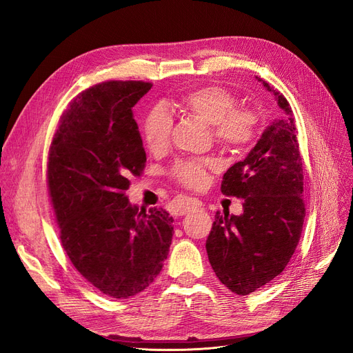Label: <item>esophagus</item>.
Instances as JSON below:
<instances>
[{"label":"esophagus","instance_id":"34e87169","mask_svg":"<svg viewBox=\"0 0 353 353\" xmlns=\"http://www.w3.org/2000/svg\"><path fill=\"white\" fill-rule=\"evenodd\" d=\"M199 208H200V205H199L197 200L188 199V200H184L183 203H181V205H179L178 209H176V213H178L179 216H183V215H187L188 212L194 210V209H199Z\"/></svg>","mask_w":353,"mask_h":353}]
</instances>
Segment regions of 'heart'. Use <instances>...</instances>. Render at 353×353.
I'll list each match as a JSON object with an SVG mask.
<instances>
[{
	"mask_svg": "<svg viewBox=\"0 0 353 353\" xmlns=\"http://www.w3.org/2000/svg\"><path fill=\"white\" fill-rule=\"evenodd\" d=\"M232 94L216 85H201L183 92L174 105L183 113L194 116L210 125L218 144L232 150L248 145L258 132V116L248 108H234ZM172 132V119L162 110L154 109L145 117L144 141L152 153L165 152ZM210 159L181 160L172 175L185 187L197 188L205 184L206 169L212 166Z\"/></svg>",
	"mask_w": 353,
	"mask_h": 353,
	"instance_id": "obj_1",
	"label": "heart"
}]
</instances>
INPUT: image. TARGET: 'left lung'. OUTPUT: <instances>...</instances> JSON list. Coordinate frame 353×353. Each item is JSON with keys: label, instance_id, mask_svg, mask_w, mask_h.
<instances>
[{"label": "left lung", "instance_id": "8db88e82", "mask_svg": "<svg viewBox=\"0 0 353 353\" xmlns=\"http://www.w3.org/2000/svg\"><path fill=\"white\" fill-rule=\"evenodd\" d=\"M283 110L243 162L225 174L221 191L244 199L241 215L216 212L206 240L212 270L237 294H250L280 275L301 240L303 169L294 117L284 95L256 77Z\"/></svg>", "mask_w": 353, "mask_h": 353}]
</instances>
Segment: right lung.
I'll list each match as a JSON object with an SVG mask.
<instances>
[{"label": "right lung", "instance_id": "add662e5", "mask_svg": "<svg viewBox=\"0 0 353 353\" xmlns=\"http://www.w3.org/2000/svg\"><path fill=\"white\" fill-rule=\"evenodd\" d=\"M153 85L112 81L81 92L63 113L48 153V188L60 240L85 280L116 299L135 296L162 271L172 216L140 209L125 191L144 169L132 108Z\"/></svg>", "mask_w": 353, "mask_h": 353}]
</instances>
